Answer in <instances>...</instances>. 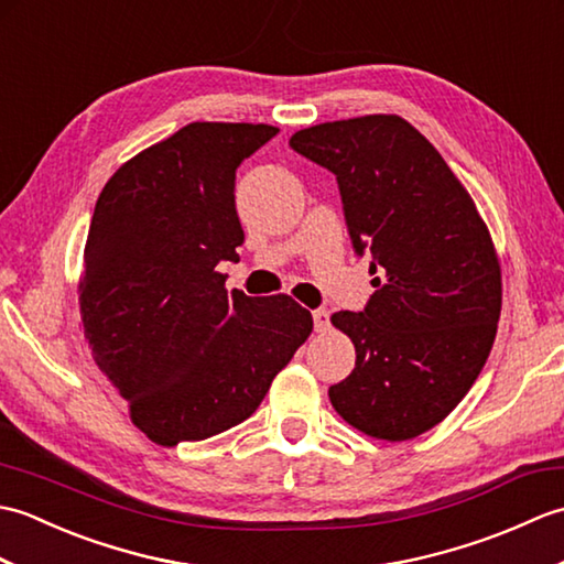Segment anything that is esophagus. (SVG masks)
Wrapping results in <instances>:
<instances>
[{"label":"esophagus","instance_id":"1","mask_svg":"<svg viewBox=\"0 0 564 564\" xmlns=\"http://www.w3.org/2000/svg\"><path fill=\"white\" fill-rule=\"evenodd\" d=\"M313 319H315V329L317 332H325L329 327V310L327 307L313 310Z\"/></svg>","mask_w":564,"mask_h":564}]
</instances>
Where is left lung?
<instances>
[{
	"instance_id": "left-lung-1",
	"label": "left lung",
	"mask_w": 564,
	"mask_h": 564,
	"mask_svg": "<svg viewBox=\"0 0 564 564\" xmlns=\"http://www.w3.org/2000/svg\"><path fill=\"white\" fill-rule=\"evenodd\" d=\"M291 148L337 176L356 257L376 293L339 310L356 368L329 388L346 422L406 441L446 419L492 351L501 273L487 225L438 150L400 116L297 130Z\"/></svg>"
}]
</instances>
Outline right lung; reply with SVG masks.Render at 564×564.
Wrapping results in <instances>:
<instances>
[{"mask_svg":"<svg viewBox=\"0 0 564 564\" xmlns=\"http://www.w3.org/2000/svg\"><path fill=\"white\" fill-rule=\"evenodd\" d=\"M279 128L188 123L126 162L91 215L79 307L94 361L160 446L257 412L313 315L289 295L225 291L245 230L235 172Z\"/></svg>","mask_w":564,"mask_h":564,"instance_id":"obj_1","label":"right lung"}]
</instances>
